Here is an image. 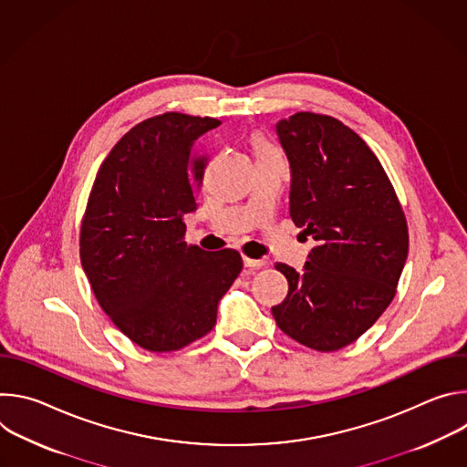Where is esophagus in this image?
Wrapping results in <instances>:
<instances>
[{"label": "esophagus", "instance_id": "obj_1", "mask_svg": "<svg viewBox=\"0 0 467 467\" xmlns=\"http://www.w3.org/2000/svg\"><path fill=\"white\" fill-rule=\"evenodd\" d=\"M244 265H245V268H262V265H265V262H264V260H254V258L244 256Z\"/></svg>", "mask_w": 467, "mask_h": 467}]
</instances>
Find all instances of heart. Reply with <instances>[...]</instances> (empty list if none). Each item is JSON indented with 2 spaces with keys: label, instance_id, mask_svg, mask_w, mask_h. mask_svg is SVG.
<instances>
[{
  "label": "heart",
  "instance_id": "heart-1",
  "mask_svg": "<svg viewBox=\"0 0 467 467\" xmlns=\"http://www.w3.org/2000/svg\"><path fill=\"white\" fill-rule=\"evenodd\" d=\"M253 148H254L256 157H260V155H272V153H277V151H275V148H274L268 140L262 139L260 135H254V137H253Z\"/></svg>",
  "mask_w": 467,
  "mask_h": 467
}]
</instances>
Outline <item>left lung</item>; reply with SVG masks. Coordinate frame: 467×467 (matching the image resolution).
Segmentation results:
<instances>
[{
  "label": "left lung",
  "instance_id": "8db88e82",
  "mask_svg": "<svg viewBox=\"0 0 467 467\" xmlns=\"http://www.w3.org/2000/svg\"><path fill=\"white\" fill-rule=\"evenodd\" d=\"M275 129L290 162V216L316 247L301 274L275 265L288 296L272 314L296 342L338 351L395 296L409 254L405 213L375 153L340 119L297 112Z\"/></svg>",
  "mask_w": 467,
  "mask_h": 467
}]
</instances>
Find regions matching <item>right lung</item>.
Here are the masks:
<instances>
[{"instance_id":"add662e5","label":"right lung","mask_w":467,"mask_h":467,"mask_svg":"<svg viewBox=\"0 0 467 467\" xmlns=\"http://www.w3.org/2000/svg\"><path fill=\"white\" fill-rule=\"evenodd\" d=\"M216 118L166 112L132 127L103 161L81 223L92 292L123 335L153 353L177 351L216 325L218 303L242 272L234 249L186 245L207 157L195 148Z\"/></svg>"}]
</instances>
